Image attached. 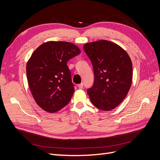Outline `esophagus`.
Segmentation results:
<instances>
[{"label": "esophagus", "instance_id": "obj_1", "mask_svg": "<svg viewBox=\"0 0 160 160\" xmlns=\"http://www.w3.org/2000/svg\"><path fill=\"white\" fill-rule=\"evenodd\" d=\"M78 88H79V89H83V83H80V84H79V85H78Z\"/></svg>", "mask_w": 160, "mask_h": 160}]
</instances>
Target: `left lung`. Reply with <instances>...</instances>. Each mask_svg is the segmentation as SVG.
Here are the masks:
<instances>
[{
	"mask_svg": "<svg viewBox=\"0 0 160 160\" xmlns=\"http://www.w3.org/2000/svg\"><path fill=\"white\" fill-rule=\"evenodd\" d=\"M83 49L94 71L93 85L88 89L91 103L101 110H112L122 102L132 85L130 57L122 47L106 40L87 43Z\"/></svg>",
	"mask_w": 160,
	"mask_h": 160,
	"instance_id": "1",
	"label": "left lung"
}]
</instances>
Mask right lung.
<instances>
[{"label":"right lung","mask_w":160,"mask_h":160,"mask_svg":"<svg viewBox=\"0 0 160 160\" xmlns=\"http://www.w3.org/2000/svg\"><path fill=\"white\" fill-rule=\"evenodd\" d=\"M81 51L71 42L49 41L33 52L27 65L29 88L43 110L55 113L69 103L75 91L67 62Z\"/></svg>","instance_id":"1"}]
</instances>
